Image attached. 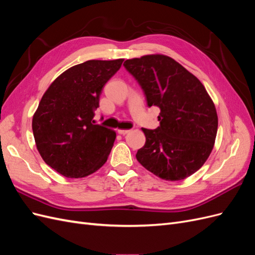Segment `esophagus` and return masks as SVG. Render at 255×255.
Returning <instances> with one entry per match:
<instances>
[{
	"label": "esophagus",
	"instance_id": "34e87169",
	"mask_svg": "<svg viewBox=\"0 0 255 255\" xmlns=\"http://www.w3.org/2000/svg\"><path fill=\"white\" fill-rule=\"evenodd\" d=\"M129 132H130V129H118V133L120 135H126V134H128Z\"/></svg>",
	"mask_w": 255,
	"mask_h": 255
}]
</instances>
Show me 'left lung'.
I'll list each match as a JSON object with an SVG mask.
<instances>
[{"label": "left lung", "instance_id": "1", "mask_svg": "<svg viewBox=\"0 0 255 255\" xmlns=\"http://www.w3.org/2000/svg\"><path fill=\"white\" fill-rule=\"evenodd\" d=\"M123 66L139 84L148 106L160 110L159 127L142 128L145 143L137 160L163 180L186 179L213 150L218 117L212 99L202 83L171 57L145 55Z\"/></svg>", "mask_w": 255, "mask_h": 255}]
</instances>
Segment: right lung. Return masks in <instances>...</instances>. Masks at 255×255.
Instances as JSON below:
<instances>
[{
    "label": "right lung",
    "instance_id": "add662e5",
    "mask_svg": "<svg viewBox=\"0 0 255 255\" xmlns=\"http://www.w3.org/2000/svg\"><path fill=\"white\" fill-rule=\"evenodd\" d=\"M123 59L87 60L68 69L44 92L33 117V133L41 157L66 177L96 172L109 158L115 130L95 125L104 85Z\"/></svg>",
    "mask_w": 255,
    "mask_h": 255
}]
</instances>
